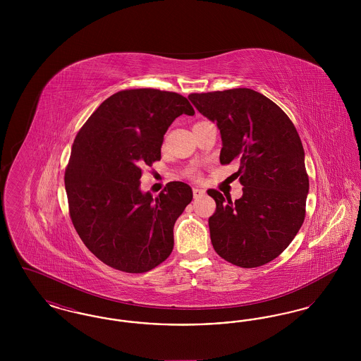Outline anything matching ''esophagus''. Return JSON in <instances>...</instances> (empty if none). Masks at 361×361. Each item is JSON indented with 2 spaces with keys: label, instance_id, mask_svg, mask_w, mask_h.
<instances>
[{
  "label": "esophagus",
  "instance_id": "esophagus-1",
  "mask_svg": "<svg viewBox=\"0 0 361 361\" xmlns=\"http://www.w3.org/2000/svg\"><path fill=\"white\" fill-rule=\"evenodd\" d=\"M204 190L200 188H193V197L195 199H199V197H202V196H204Z\"/></svg>",
  "mask_w": 361,
  "mask_h": 361
}]
</instances>
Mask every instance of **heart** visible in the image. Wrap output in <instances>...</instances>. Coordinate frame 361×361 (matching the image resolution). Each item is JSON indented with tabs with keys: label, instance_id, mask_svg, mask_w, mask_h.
Here are the masks:
<instances>
[{
	"label": "heart",
	"instance_id": "b5f03b06",
	"mask_svg": "<svg viewBox=\"0 0 361 361\" xmlns=\"http://www.w3.org/2000/svg\"><path fill=\"white\" fill-rule=\"evenodd\" d=\"M187 174H188V176H190V177H196V173L193 172V171H188V172H187Z\"/></svg>",
	"mask_w": 361,
	"mask_h": 361
}]
</instances>
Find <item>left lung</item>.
<instances>
[{
    "label": "left lung",
    "mask_w": 361,
    "mask_h": 361,
    "mask_svg": "<svg viewBox=\"0 0 361 361\" xmlns=\"http://www.w3.org/2000/svg\"><path fill=\"white\" fill-rule=\"evenodd\" d=\"M188 99L216 123L221 164H240V199L207 190L216 203L208 219L212 246L240 268L268 264L291 243L306 215L309 176L299 134L279 105L253 89L192 93Z\"/></svg>",
    "instance_id": "left-lung-1"
}]
</instances>
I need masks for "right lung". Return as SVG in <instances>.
Wrapping results in <instances>:
<instances>
[{
    "mask_svg": "<svg viewBox=\"0 0 361 361\" xmlns=\"http://www.w3.org/2000/svg\"><path fill=\"white\" fill-rule=\"evenodd\" d=\"M188 100L158 89L121 90L90 115L74 139L65 187L71 222L104 264L128 274L159 265L173 250V227L192 188L168 183L153 197L140 190L142 166L161 159L164 135Z\"/></svg>",
    "mask_w": 361,
    "mask_h": 361,
    "instance_id": "obj_1",
    "label": "right lung"
}]
</instances>
